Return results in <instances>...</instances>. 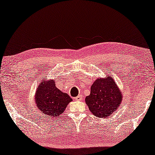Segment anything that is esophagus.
Segmentation results:
<instances>
[{
  "mask_svg": "<svg viewBox=\"0 0 155 155\" xmlns=\"http://www.w3.org/2000/svg\"><path fill=\"white\" fill-rule=\"evenodd\" d=\"M82 95H79V96H77V97H75V100H77V101H82Z\"/></svg>",
  "mask_w": 155,
  "mask_h": 155,
  "instance_id": "34e87169",
  "label": "esophagus"
}]
</instances>
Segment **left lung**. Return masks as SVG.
I'll list each match as a JSON object with an SVG mask.
<instances>
[{"instance_id":"1","label":"left lung","mask_w":155,"mask_h":155,"mask_svg":"<svg viewBox=\"0 0 155 155\" xmlns=\"http://www.w3.org/2000/svg\"><path fill=\"white\" fill-rule=\"evenodd\" d=\"M123 101V92L111 76L98 78L91 86V93L85 102L89 110L98 118H105L113 114Z\"/></svg>"}]
</instances>
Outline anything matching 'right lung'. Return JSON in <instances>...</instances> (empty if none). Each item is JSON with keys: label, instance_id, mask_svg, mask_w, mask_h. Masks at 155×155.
I'll use <instances>...</instances> for the list:
<instances>
[{"label": "right lung", "instance_id": "right-lung-1", "mask_svg": "<svg viewBox=\"0 0 155 155\" xmlns=\"http://www.w3.org/2000/svg\"><path fill=\"white\" fill-rule=\"evenodd\" d=\"M37 109L46 118H54L64 113L72 99L67 94L60 91L54 80L43 79L35 95Z\"/></svg>", "mask_w": 155, "mask_h": 155}]
</instances>
